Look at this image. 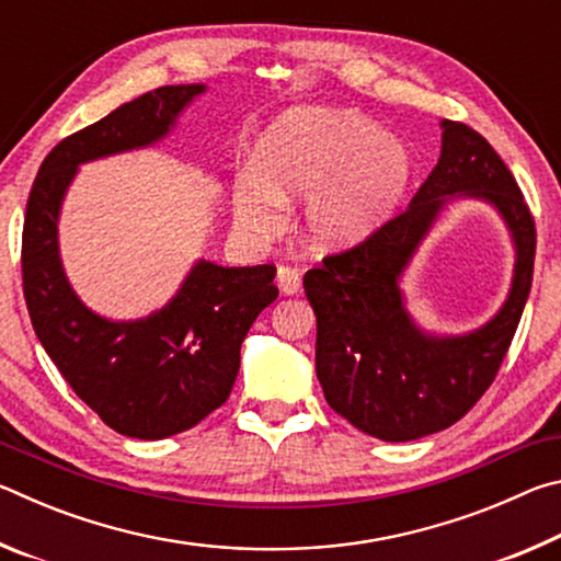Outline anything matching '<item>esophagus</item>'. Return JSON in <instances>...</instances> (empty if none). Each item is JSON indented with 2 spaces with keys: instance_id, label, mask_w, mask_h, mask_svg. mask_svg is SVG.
Returning <instances> with one entry per match:
<instances>
[{
  "instance_id": "obj_1",
  "label": "esophagus",
  "mask_w": 561,
  "mask_h": 561,
  "mask_svg": "<svg viewBox=\"0 0 561 561\" xmlns=\"http://www.w3.org/2000/svg\"><path fill=\"white\" fill-rule=\"evenodd\" d=\"M277 287L284 297H291L301 287V274L291 267H279L277 270Z\"/></svg>"
}]
</instances>
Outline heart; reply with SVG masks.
<instances>
[{
  "label": "heart",
  "mask_w": 561,
  "mask_h": 561,
  "mask_svg": "<svg viewBox=\"0 0 561 561\" xmlns=\"http://www.w3.org/2000/svg\"><path fill=\"white\" fill-rule=\"evenodd\" d=\"M257 168L234 178V217L244 230L272 232L284 203L307 197L304 230L321 250L368 240L408 193L413 158L376 121L339 108H294L262 133Z\"/></svg>",
  "instance_id": "1"
}]
</instances>
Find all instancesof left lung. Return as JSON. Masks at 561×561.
Returning a JSON list of instances; mask_svg holds the SVG:
<instances>
[{
    "instance_id": "obj_1",
    "label": "left lung",
    "mask_w": 561,
    "mask_h": 561,
    "mask_svg": "<svg viewBox=\"0 0 561 561\" xmlns=\"http://www.w3.org/2000/svg\"><path fill=\"white\" fill-rule=\"evenodd\" d=\"M438 165L411 205L346 252L304 274L317 314V376L327 403L378 440L405 443L450 428L495 381L529 297L535 217L510 168L478 130L443 121ZM474 196L506 220L516 274L506 304L485 328L428 335L407 314L397 284L442 207Z\"/></svg>"
}]
</instances>
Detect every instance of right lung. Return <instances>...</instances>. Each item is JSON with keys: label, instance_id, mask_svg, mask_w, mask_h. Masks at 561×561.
I'll list each match as a JSON object with an SVG mask.
<instances>
[{"label": "right lung", "instance_id": "1", "mask_svg": "<svg viewBox=\"0 0 561 561\" xmlns=\"http://www.w3.org/2000/svg\"><path fill=\"white\" fill-rule=\"evenodd\" d=\"M201 93L203 83L160 87L64 138L44 158L26 201L22 279L32 327L73 393L128 438H168L220 408L240 371L247 331L279 294L274 264L201 260L163 309L111 321L93 314L64 274L59 213L79 165L158 144Z\"/></svg>", "mask_w": 561, "mask_h": 561}]
</instances>
